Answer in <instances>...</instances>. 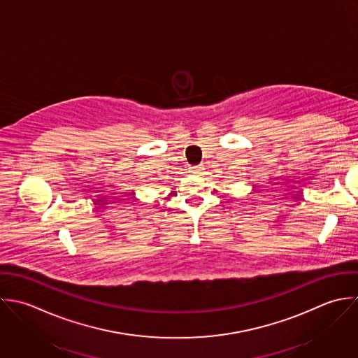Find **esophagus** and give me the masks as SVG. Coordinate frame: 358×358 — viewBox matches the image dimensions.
<instances>
[{"mask_svg":"<svg viewBox=\"0 0 358 358\" xmlns=\"http://www.w3.org/2000/svg\"><path fill=\"white\" fill-rule=\"evenodd\" d=\"M203 171H204V166L203 165H199V166H193L192 168V173H196V175H200V173H203Z\"/></svg>","mask_w":358,"mask_h":358,"instance_id":"34e87169","label":"esophagus"}]
</instances>
